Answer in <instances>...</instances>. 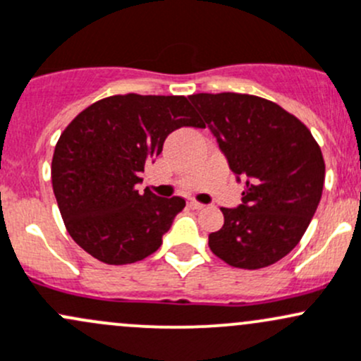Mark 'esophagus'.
Returning a JSON list of instances; mask_svg holds the SVG:
<instances>
[{"label":"esophagus","mask_w":361,"mask_h":361,"mask_svg":"<svg viewBox=\"0 0 361 361\" xmlns=\"http://www.w3.org/2000/svg\"><path fill=\"white\" fill-rule=\"evenodd\" d=\"M188 206L192 207V209H204V204H200V202H197V200H190V202H188Z\"/></svg>","instance_id":"34e87169"}]
</instances>
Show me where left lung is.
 I'll return each mask as SVG.
<instances>
[{
  "label": "left lung",
  "mask_w": 361,
  "mask_h": 361,
  "mask_svg": "<svg viewBox=\"0 0 361 361\" xmlns=\"http://www.w3.org/2000/svg\"><path fill=\"white\" fill-rule=\"evenodd\" d=\"M237 180L242 204L221 207L209 247L230 267L257 270L299 244L322 199L325 162L308 128L280 105L242 93L190 94Z\"/></svg>",
  "instance_id": "obj_1"
}]
</instances>
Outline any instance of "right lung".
Segmentation results:
<instances>
[{"label":"right lung","instance_id":"right-lung-1","mask_svg":"<svg viewBox=\"0 0 361 361\" xmlns=\"http://www.w3.org/2000/svg\"><path fill=\"white\" fill-rule=\"evenodd\" d=\"M204 128L185 97L114 94L72 119L56 142L51 185L75 244L107 264L145 259L183 211L181 197L140 193V174L178 128Z\"/></svg>","mask_w":361,"mask_h":361}]
</instances>
